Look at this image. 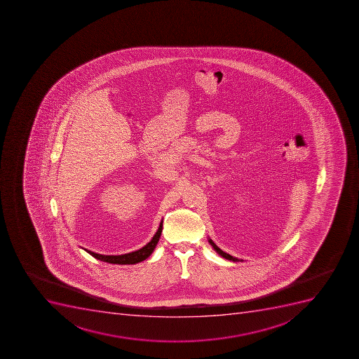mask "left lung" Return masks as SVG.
<instances>
[{
  "label": "left lung",
  "mask_w": 359,
  "mask_h": 359,
  "mask_svg": "<svg viewBox=\"0 0 359 359\" xmlns=\"http://www.w3.org/2000/svg\"><path fill=\"white\" fill-rule=\"evenodd\" d=\"M209 243H210V245L212 246V248H214L216 252H219V255L223 256L224 259H230V261H233V262H238V261H239L237 257H233V256H231L230 254H226V252H223V250H222L221 248H219V247L216 246L215 243H212V241H210V239H209Z\"/></svg>",
  "instance_id": "obj_1"
}]
</instances>
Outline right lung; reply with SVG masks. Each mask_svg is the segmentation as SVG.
<instances>
[{
	"mask_svg": "<svg viewBox=\"0 0 359 359\" xmlns=\"http://www.w3.org/2000/svg\"><path fill=\"white\" fill-rule=\"evenodd\" d=\"M161 232H163V222L160 223L159 229L156 231V233L153 236L150 243H147L143 248H140L136 252H128V254H123V255H102V254H97V252H91V250H84L89 252L91 256H94L95 259H100L103 262L112 263V264H135V263L142 262L144 259H147L152 254L153 250L156 248V243L159 241Z\"/></svg>",
	"mask_w": 359,
	"mask_h": 359,
	"instance_id": "1",
	"label": "right lung"
}]
</instances>
